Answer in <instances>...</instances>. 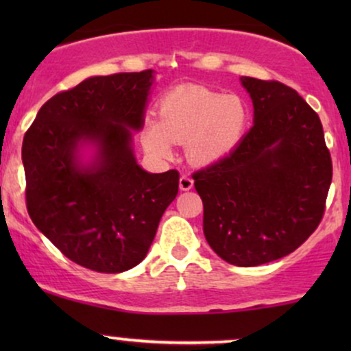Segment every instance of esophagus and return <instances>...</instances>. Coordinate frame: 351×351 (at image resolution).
Returning <instances> with one entry per match:
<instances>
[{"label": "esophagus", "mask_w": 351, "mask_h": 351, "mask_svg": "<svg viewBox=\"0 0 351 351\" xmlns=\"http://www.w3.org/2000/svg\"><path fill=\"white\" fill-rule=\"evenodd\" d=\"M193 188V178L189 175H183L180 178V189L181 191H188Z\"/></svg>", "instance_id": "34e87169"}]
</instances>
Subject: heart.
<instances>
[{"label": "heart", "mask_w": 351, "mask_h": 351, "mask_svg": "<svg viewBox=\"0 0 351 351\" xmlns=\"http://www.w3.org/2000/svg\"><path fill=\"white\" fill-rule=\"evenodd\" d=\"M249 122L243 99L204 87H180L160 100V120H145L142 142L148 153L162 158L171 155L173 142H184L189 162L213 165L239 147Z\"/></svg>", "instance_id": "heart-1"}]
</instances>
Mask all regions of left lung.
<instances>
[{"instance_id": "obj_1", "label": "left lung", "mask_w": 351, "mask_h": 351, "mask_svg": "<svg viewBox=\"0 0 351 351\" xmlns=\"http://www.w3.org/2000/svg\"><path fill=\"white\" fill-rule=\"evenodd\" d=\"M254 125L231 155L193 175L203 231L221 259L252 267L295 251L320 224L332 158L312 107L277 80L241 77Z\"/></svg>"}]
</instances>
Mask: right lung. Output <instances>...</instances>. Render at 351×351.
Instances as JSON below:
<instances>
[{
	"label": "right lung",
	"mask_w": 351,
	"mask_h": 351,
	"mask_svg": "<svg viewBox=\"0 0 351 351\" xmlns=\"http://www.w3.org/2000/svg\"><path fill=\"white\" fill-rule=\"evenodd\" d=\"M153 71L88 77L56 94L23 140L26 206L34 226L75 264L119 274L147 256L180 173H148L132 134L142 130ZM88 144L95 155L84 162Z\"/></svg>",
	"instance_id": "1"
}]
</instances>
